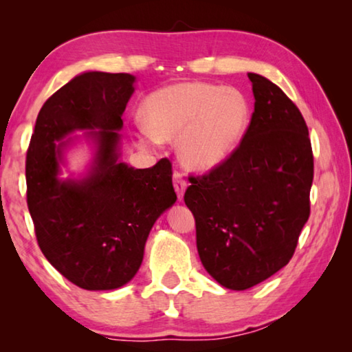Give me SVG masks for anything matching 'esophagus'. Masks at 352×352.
Listing matches in <instances>:
<instances>
[{"mask_svg":"<svg viewBox=\"0 0 352 352\" xmlns=\"http://www.w3.org/2000/svg\"><path fill=\"white\" fill-rule=\"evenodd\" d=\"M174 188H175V192L178 195V199L182 200L183 195H184V190H186V182H184L183 175L178 170L174 172Z\"/></svg>","mask_w":352,"mask_h":352,"instance_id":"esophagus-1","label":"esophagus"}]
</instances>
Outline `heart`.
I'll return each instance as SVG.
<instances>
[{
	"label": "heart",
	"mask_w": 352,
	"mask_h": 352,
	"mask_svg": "<svg viewBox=\"0 0 352 352\" xmlns=\"http://www.w3.org/2000/svg\"><path fill=\"white\" fill-rule=\"evenodd\" d=\"M140 116L153 140L178 141V157L188 169L206 172L222 164L241 144L252 107L234 87L186 80L148 94Z\"/></svg>",
	"instance_id": "heart-1"
}]
</instances>
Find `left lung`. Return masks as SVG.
<instances>
[{
	"label": "left lung",
	"mask_w": 352,
	"mask_h": 352,
	"mask_svg": "<svg viewBox=\"0 0 352 352\" xmlns=\"http://www.w3.org/2000/svg\"><path fill=\"white\" fill-rule=\"evenodd\" d=\"M254 111L239 147L210 174L189 177L206 272L231 290L265 281L289 264L311 214L314 155L305 118L275 83L248 73Z\"/></svg>",
	"instance_id": "1"
}]
</instances>
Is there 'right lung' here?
Returning <instances> with one entry per match:
<instances>
[{
	"label": "right lung",
	"mask_w": 352,
	"mask_h": 352,
	"mask_svg": "<svg viewBox=\"0 0 352 352\" xmlns=\"http://www.w3.org/2000/svg\"><path fill=\"white\" fill-rule=\"evenodd\" d=\"M135 76L88 71L46 100L26 155L28 208L45 258L80 289L122 287L140 270L153 223L175 204L172 164L135 169L119 162L122 113ZM87 129L94 163L60 179L64 151ZM69 138L67 139L66 136Z\"/></svg>",
	"instance_id": "1"
}]
</instances>
